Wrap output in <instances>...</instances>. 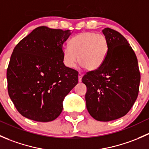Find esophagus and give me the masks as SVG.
Here are the masks:
<instances>
[{"label": "esophagus", "mask_w": 149, "mask_h": 149, "mask_svg": "<svg viewBox=\"0 0 149 149\" xmlns=\"http://www.w3.org/2000/svg\"><path fill=\"white\" fill-rule=\"evenodd\" d=\"M82 77H83V74L81 73H79V82H81V79H82Z\"/></svg>", "instance_id": "1"}]
</instances>
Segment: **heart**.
Segmentation results:
<instances>
[{
    "label": "heart",
    "mask_w": 149,
    "mask_h": 149,
    "mask_svg": "<svg viewBox=\"0 0 149 149\" xmlns=\"http://www.w3.org/2000/svg\"><path fill=\"white\" fill-rule=\"evenodd\" d=\"M108 52L104 35L93 31H84L73 37L69 46L62 49L63 62L68 68H73L78 62L86 70H95L103 64Z\"/></svg>",
    "instance_id": "b5f03b06"
}]
</instances>
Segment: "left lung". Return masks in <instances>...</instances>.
Segmentation results:
<instances>
[{"label":"left lung","mask_w":149,"mask_h":149,"mask_svg":"<svg viewBox=\"0 0 149 149\" xmlns=\"http://www.w3.org/2000/svg\"><path fill=\"white\" fill-rule=\"evenodd\" d=\"M108 52L103 64L82 78L86 86L88 113L98 121L108 122L125 116L138 97L140 74L138 60L128 42L115 30H102Z\"/></svg>","instance_id":"obj_1"}]
</instances>
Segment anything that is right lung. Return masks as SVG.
Listing matches in <instances>:
<instances>
[{
    "mask_svg": "<svg viewBox=\"0 0 149 149\" xmlns=\"http://www.w3.org/2000/svg\"><path fill=\"white\" fill-rule=\"evenodd\" d=\"M70 30L39 26L13 49L7 69L9 97L18 112L37 122L56 119L79 73L63 62V45Z\"/></svg>",
    "mask_w": 149,
    "mask_h": 149,
    "instance_id": "obj_1",
    "label": "right lung"
}]
</instances>
